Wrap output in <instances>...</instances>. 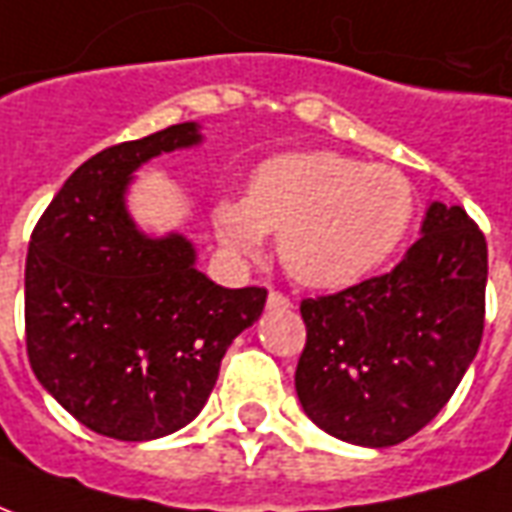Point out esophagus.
Masks as SVG:
<instances>
[{
    "mask_svg": "<svg viewBox=\"0 0 512 512\" xmlns=\"http://www.w3.org/2000/svg\"><path fill=\"white\" fill-rule=\"evenodd\" d=\"M267 308L270 311H286V308H292V300L281 292H270L267 294Z\"/></svg>",
    "mask_w": 512,
    "mask_h": 512,
    "instance_id": "obj_1",
    "label": "esophagus"
}]
</instances>
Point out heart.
I'll return each mask as SVG.
<instances>
[{"instance_id": "b5f03b06", "label": "heart", "mask_w": 512, "mask_h": 512, "mask_svg": "<svg viewBox=\"0 0 512 512\" xmlns=\"http://www.w3.org/2000/svg\"><path fill=\"white\" fill-rule=\"evenodd\" d=\"M412 215L401 171L316 149L267 160L245 199L218 201L212 223L234 259H256L267 231H278V256L294 281L341 289L398 248Z\"/></svg>"}]
</instances>
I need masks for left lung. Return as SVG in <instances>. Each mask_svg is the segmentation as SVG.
Listing matches in <instances>:
<instances>
[{
	"label": "left lung",
	"mask_w": 512,
	"mask_h": 512,
	"mask_svg": "<svg viewBox=\"0 0 512 512\" xmlns=\"http://www.w3.org/2000/svg\"><path fill=\"white\" fill-rule=\"evenodd\" d=\"M488 248L461 207L431 201L393 270L300 305L294 387L322 431L390 447L442 412L483 338Z\"/></svg>",
	"instance_id": "8db88e82"
}]
</instances>
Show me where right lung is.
<instances>
[{
    "instance_id": "add662e5",
    "label": "right lung",
    "mask_w": 512,
    "mask_h": 512,
    "mask_svg": "<svg viewBox=\"0 0 512 512\" xmlns=\"http://www.w3.org/2000/svg\"><path fill=\"white\" fill-rule=\"evenodd\" d=\"M201 141L199 122H182L103 149L70 174L29 242V363L95 434L149 442L185 428L231 341L264 311V289L218 286L185 234H144L128 210L144 163Z\"/></svg>"
}]
</instances>
